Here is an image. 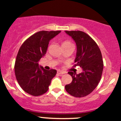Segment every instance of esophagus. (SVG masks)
Masks as SVG:
<instances>
[{
  "label": "esophagus",
  "mask_w": 121,
  "mask_h": 121,
  "mask_svg": "<svg viewBox=\"0 0 121 121\" xmlns=\"http://www.w3.org/2000/svg\"><path fill=\"white\" fill-rule=\"evenodd\" d=\"M57 74H60V75H63V74H65V73H64V71H62L61 70H57Z\"/></svg>",
  "instance_id": "obj_1"
}]
</instances>
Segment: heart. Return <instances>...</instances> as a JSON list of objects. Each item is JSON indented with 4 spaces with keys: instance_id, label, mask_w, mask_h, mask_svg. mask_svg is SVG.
I'll list each match as a JSON object with an SVG mask.
<instances>
[{
    "instance_id": "b5f03b06",
    "label": "heart",
    "mask_w": 121,
    "mask_h": 121,
    "mask_svg": "<svg viewBox=\"0 0 121 121\" xmlns=\"http://www.w3.org/2000/svg\"><path fill=\"white\" fill-rule=\"evenodd\" d=\"M70 45H73V44H72L69 41H64V42L62 43V46H70Z\"/></svg>"
}]
</instances>
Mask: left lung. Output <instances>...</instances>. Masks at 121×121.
I'll return each instance as SVG.
<instances>
[{
  "instance_id": "8db88e82",
  "label": "left lung",
  "mask_w": 121,
  "mask_h": 121,
  "mask_svg": "<svg viewBox=\"0 0 121 121\" xmlns=\"http://www.w3.org/2000/svg\"><path fill=\"white\" fill-rule=\"evenodd\" d=\"M76 43L77 56L74 67L80 66L83 71L71 75V83L65 86L71 95L81 98L88 95L97 87L102 76L104 63L102 54L95 41L88 35L81 31H65Z\"/></svg>"
}]
</instances>
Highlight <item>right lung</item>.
Segmentation results:
<instances>
[{
    "mask_svg": "<svg viewBox=\"0 0 121 121\" xmlns=\"http://www.w3.org/2000/svg\"><path fill=\"white\" fill-rule=\"evenodd\" d=\"M61 31H40L28 38L18 52L14 73L19 85L27 93L37 97L46 93L53 78L54 69L39 67V61L46 54L50 40Z\"/></svg>",
    "mask_w": 121,
    "mask_h": 121,
    "instance_id": "add662e5",
    "label": "right lung"
}]
</instances>
